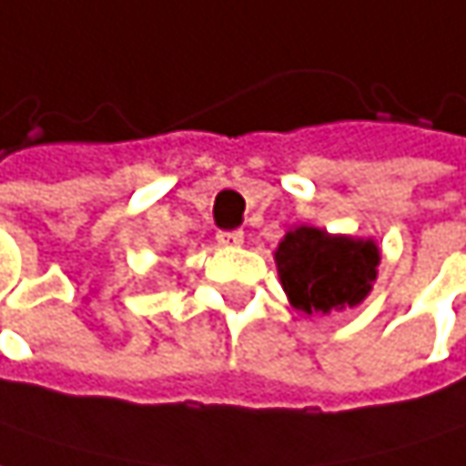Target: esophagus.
<instances>
[{"label": "esophagus", "instance_id": "obj_1", "mask_svg": "<svg viewBox=\"0 0 466 466\" xmlns=\"http://www.w3.org/2000/svg\"><path fill=\"white\" fill-rule=\"evenodd\" d=\"M216 239H218V245H224V248H239V245L245 242V234L239 232V229H232V232H218L216 234Z\"/></svg>", "mask_w": 466, "mask_h": 466}]
</instances>
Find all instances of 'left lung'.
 <instances>
[{
  "mask_svg": "<svg viewBox=\"0 0 466 466\" xmlns=\"http://www.w3.org/2000/svg\"><path fill=\"white\" fill-rule=\"evenodd\" d=\"M276 268L292 308L329 315L357 308L373 289L380 250L373 239L294 227L276 248Z\"/></svg>",
  "mask_w": 466,
  "mask_h": 466,
  "instance_id": "8db88e82",
  "label": "left lung"
}]
</instances>
